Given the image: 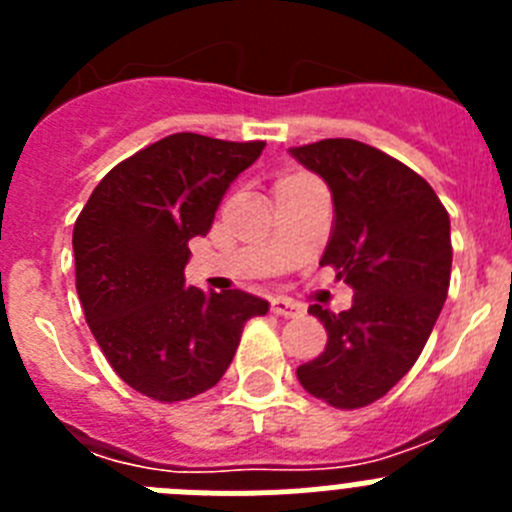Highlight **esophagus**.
I'll return each mask as SVG.
<instances>
[{"instance_id":"obj_1","label":"esophagus","mask_w":512,"mask_h":512,"mask_svg":"<svg viewBox=\"0 0 512 512\" xmlns=\"http://www.w3.org/2000/svg\"><path fill=\"white\" fill-rule=\"evenodd\" d=\"M271 312H277V315H282V318H297V315L305 312V307L287 300V297H274V300H271Z\"/></svg>"}]
</instances>
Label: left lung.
<instances>
[{
	"mask_svg": "<svg viewBox=\"0 0 512 512\" xmlns=\"http://www.w3.org/2000/svg\"><path fill=\"white\" fill-rule=\"evenodd\" d=\"M289 153L328 184L336 217L320 264L354 289L343 312L310 305L328 346L297 366V379L333 408H364L410 372L441 315L449 212L423 176L359 140L328 138Z\"/></svg>",
	"mask_w": 512,
	"mask_h": 512,
	"instance_id": "left-lung-1",
	"label": "left lung"
}]
</instances>
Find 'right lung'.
Listing matches in <instances>:
<instances>
[{
  "label": "right lung",
  "instance_id": "add662e5",
  "mask_svg": "<svg viewBox=\"0 0 512 512\" xmlns=\"http://www.w3.org/2000/svg\"><path fill=\"white\" fill-rule=\"evenodd\" d=\"M264 140L230 143L176 133L125 158L104 176L74 225L76 292L117 377L158 402L215 387L235 356L246 320L269 302L241 289L184 284L194 235Z\"/></svg>",
  "mask_w": 512,
  "mask_h": 512
}]
</instances>
